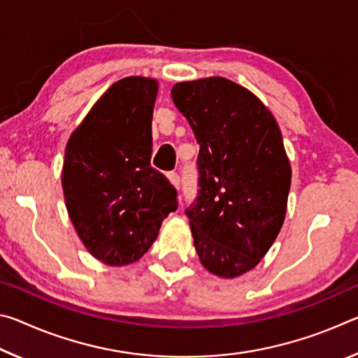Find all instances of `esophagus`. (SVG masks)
<instances>
[{"mask_svg": "<svg viewBox=\"0 0 358 358\" xmlns=\"http://www.w3.org/2000/svg\"><path fill=\"white\" fill-rule=\"evenodd\" d=\"M167 177H169V180H171V183L178 189V187H180V175L177 172H169Z\"/></svg>", "mask_w": 358, "mask_h": 358, "instance_id": "1", "label": "esophagus"}]
</instances>
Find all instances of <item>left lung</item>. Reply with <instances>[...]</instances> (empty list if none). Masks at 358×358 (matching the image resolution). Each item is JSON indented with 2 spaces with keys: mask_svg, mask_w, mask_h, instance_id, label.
<instances>
[{
  "mask_svg": "<svg viewBox=\"0 0 358 358\" xmlns=\"http://www.w3.org/2000/svg\"><path fill=\"white\" fill-rule=\"evenodd\" d=\"M172 99L199 143V189L185 210L194 246L213 275L240 276L270 250L286 216L292 173L280 126L222 77L177 83Z\"/></svg>",
  "mask_w": 358,
  "mask_h": 358,
  "instance_id": "obj_1",
  "label": "left lung"
}]
</instances>
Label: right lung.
<instances>
[{"instance_id":"add662e5","label":"right lung","mask_w":358,"mask_h":358,"mask_svg":"<svg viewBox=\"0 0 358 358\" xmlns=\"http://www.w3.org/2000/svg\"><path fill=\"white\" fill-rule=\"evenodd\" d=\"M156 94L153 78L113 83L66 147V208L87 250L112 266L141 259L178 208L177 189L150 162Z\"/></svg>"}]
</instances>
